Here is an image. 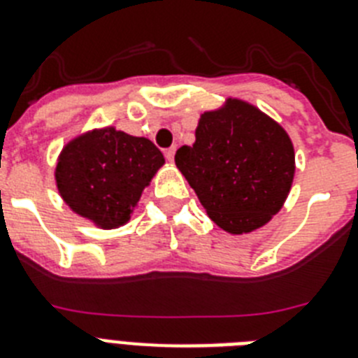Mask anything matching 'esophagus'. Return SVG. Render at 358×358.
Masks as SVG:
<instances>
[{
  "mask_svg": "<svg viewBox=\"0 0 358 358\" xmlns=\"http://www.w3.org/2000/svg\"><path fill=\"white\" fill-rule=\"evenodd\" d=\"M174 152H176V149H174V147H171V149H165V158H167V160L169 162H173L174 160Z\"/></svg>",
  "mask_w": 358,
  "mask_h": 358,
  "instance_id": "obj_1",
  "label": "esophagus"
}]
</instances>
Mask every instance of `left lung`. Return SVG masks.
Instances as JSON below:
<instances>
[{
    "label": "left lung",
    "instance_id": "left-lung-1",
    "mask_svg": "<svg viewBox=\"0 0 358 358\" xmlns=\"http://www.w3.org/2000/svg\"><path fill=\"white\" fill-rule=\"evenodd\" d=\"M194 134L174 162L211 220L231 235L266 225L293 184L295 151L286 131L255 105L229 98L200 116Z\"/></svg>",
    "mask_w": 358,
    "mask_h": 358
}]
</instances>
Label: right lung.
I'll return each instance as SVG.
<instances>
[{"label": "right lung", "instance_id": "right-lung-1", "mask_svg": "<svg viewBox=\"0 0 358 358\" xmlns=\"http://www.w3.org/2000/svg\"><path fill=\"white\" fill-rule=\"evenodd\" d=\"M164 164L151 140L105 127L63 147L54 176L72 211L98 227L114 229L129 222L142 191Z\"/></svg>", "mask_w": 358, "mask_h": 358}]
</instances>
